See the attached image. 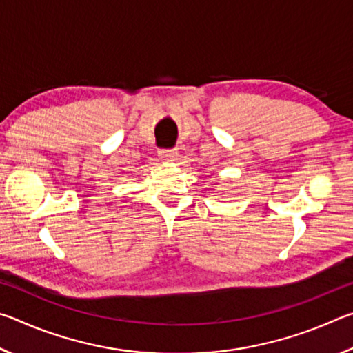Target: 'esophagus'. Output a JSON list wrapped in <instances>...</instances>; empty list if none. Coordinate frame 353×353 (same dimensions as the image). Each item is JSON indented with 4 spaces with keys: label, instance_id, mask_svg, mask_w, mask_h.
Instances as JSON below:
<instances>
[{
    "label": "esophagus",
    "instance_id": "obj_1",
    "mask_svg": "<svg viewBox=\"0 0 353 353\" xmlns=\"http://www.w3.org/2000/svg\"><path fill=\"white\" fill-rule=\"evenodd\" d=\"M177 149H160L159 151V157L163 162H172L177 157Z\"/></svg>",
    "mask_w": 353,
    "mask_h": 353
}]
</instances>
